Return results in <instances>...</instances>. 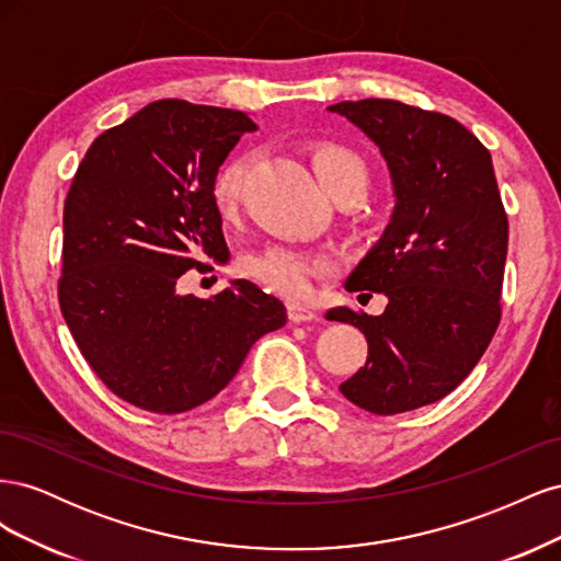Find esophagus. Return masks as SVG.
Segmentation results:
<instances>
[{
    "label": "esophagus",
    "mask_w": 561,
    "mask_h": 561,
    "mask_svg": "<svg viewBox=\"0 0 561 561\" xmlns=\"http://www.w3.org/2000/svg\"><path fill=\"white\" fill-rule=\"evenodd\" d=\"M287 316H290L293 322H311V320L320 318L316 311H311L309 307H299V304H290V309H287Z\"/></svg>",
    "instance_id": "obj_1"
}]
</instances>
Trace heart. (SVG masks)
I'll list each match as a JSON object with an SVG mask.
<instances>
[{
  "label": "heart",
  "instance_id": "obj_1",
  "mask_svg": "<svg viewBox=\"0 0 561 561\" xmlns=\"http://www.w3.org/2000/svg\"><path fill=\"white\" fill-rule=\"evenodd\" d=\"M311 168L328 194L344 184L365 186V165L358 154L342 145H320L311 154ZM248 173V159L236 157L219 168L213 182V201L219 213H231L241 198ZM328 271V264L313 254L290 248L268 245L245 257V274L266 290L285 299L301 301L313 290V280Z\"/></svg>",
  "mask_w": 561,
  "mask_h": 561
}]
</instances>
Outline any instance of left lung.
Segmentation results:
<instances>
[{"label": "left lung", "instance_id": "1", "mask_svg": "<svg viewBox=\"0 0 561 561\" xmlns=\"http://www.w3.org/2000/svg\"><path fill=\"white\" fill-rule=\"evenodd\" d=\"M328 112L379 147L396 198L381 239L344 283L348 293H381L383 313L328 311L358 328L369 348L339 390L371 414L419 410L470 375L499 328L507 217L494 163L445 114L379 98Z\"/></svg>", "mask_w": 561, "mask_h": 561}]
</instances>
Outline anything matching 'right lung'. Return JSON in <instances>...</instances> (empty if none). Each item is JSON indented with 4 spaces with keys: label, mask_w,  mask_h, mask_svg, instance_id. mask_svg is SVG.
I'll use <instances>...</instances> for the list:
<instances>
[{
    "label": "right lung",
    "mask_w": 561,
    "mask_h": 561,
    "mask_svg": "<svg viewBox=\"0 0 561 561\" xmlns=\"http://www.w3.org/2000/svg\"><path fill=\"white\" fill-rule=\"evenodd\" d=\"M250 130L245 112L159 100L95 138L67 192L60 311L95 375L140 410L208 402L287 320L245 278L213 299L178 290L184 271L229 262L213 182Z\"/></svg>",
    "instance_id": "obj_1"
}]
</instances>
